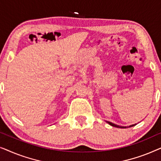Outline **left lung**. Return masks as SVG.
<instances>
[{"instance_id": "obj_1", "label": "left lung", "mask_w": 161, "mask_h": 161, "mask_svg": "<svg viewBox=\"0 0 161 161\" xmlns=\"http://www.w3.org/2000/svg\"><path fill=\"white\" fill-rule=\"evenodd\" d=\"M106 122L108 123V124H109L110 125H111V126H113V127H119V128H127V127H133V126H135V125H136V124H134V125H130L129 127H124V126H119V125H115V124H114V123L108 122V121H106Z\"/></svg>"}]
</instances>
